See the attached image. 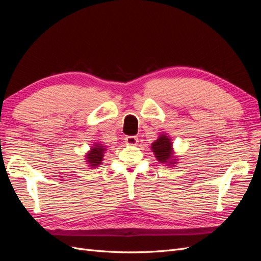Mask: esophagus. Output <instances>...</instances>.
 Returning a JSON list of instances; mask_svg holds the SVG:
<instances>
[{"instance_id": "esophagus-1", "label": "esophagus", "mask_w": 261, "mask_h": 261, "mask_svg": "<svg viewBox=\"0 0 261 261\" xmlns=\"http://www.w3.org/2000/svg\"><path fill=\"white\" fill-rule=\"evenodd\" d=\"M125 141L129 146H136L138 144V138L136 136H127L125 138Z\"/></svg>"}]
</instances>
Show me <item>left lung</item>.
Segmentation results:
<instances>
[{
	"label": "left lung",
	"instance_id": "1",
	"mask_svg": "<svg viewBox=\"0 0 261 261\" xmlns=\"http://www.w3.org/2000/svg\"><path fill=\"white\" fill-rule=\"evenodd\" d=\"M151 149L156 160L160 163H164L167 165L176 164L177 159H174V155H173L172 141L170 137L165 135V134H162L154 143H152Z\"/></svg>",
	"mask_w": 261,
	"mask_h": 261
}]
</instances>
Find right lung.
Returning a JSON list of instances; mask_svg holds the SVG:
<instances>
[{"label":"right lung","instance_id":"add662e5","mask_svg":"<svg viewBox=\"0 0 261 261\" xmlns=\"http://www.w3.org/2000/svg\"><path fill=\"white\" fill-rule=\"evenodd\" d=\"M107 150L106 146H102L101 144H94L93 147L90 149V151L86 154L87 162H88L89 167L96 168L102 163L105 156V151Z\"/></svg>","mask_w":261,"mask_h":261}]
</instances>
